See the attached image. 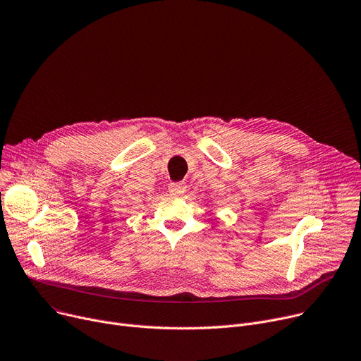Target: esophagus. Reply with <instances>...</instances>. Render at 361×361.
I'll return each instance as SVG.
<instances>
[{
	"instance_id": "esophagus-1",
	"label": "esophagus",
	"mask_w": 361,
	"mask_h": 361,
	"mask_svg": "<svg viewBox=\"0 0 361 361\" xmlns=\"http://www.w3.org/2000/svg\"><path fill=\"white\" fill-rule=\"evenodd\" d=\"M185 190H186V183L185 182H172L169 185V192L172 193V195L179 197V195H182V193H185Z\"/></svg>"
}]
</instances>
